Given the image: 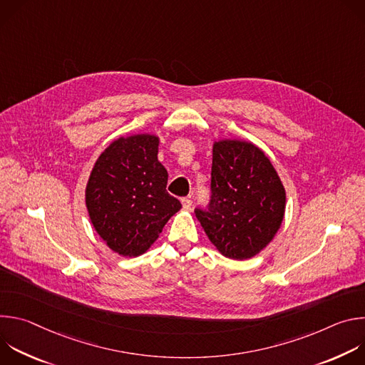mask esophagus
<instances>
[{
  "instance_id": "1",
  "label": "esophagus",
  "mask_w": 365,
  "mask_h": 365,
  "mask_svg": "<svg viewBox=\"0 0 365 365\" xmlns=\"http://www.w3.org/2000/svg\"><path fill=\"white\" fill-rule=\"evenodd\" d=\"M182 206H183L185 211H189L190 206H192V200H190L189 197H183V199H182Z\"/></svg>"
}]
</instances>
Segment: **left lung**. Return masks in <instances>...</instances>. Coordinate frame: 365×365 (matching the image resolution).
Masks as SVG:
<instances>
[{
	"instance_id": "obj_1",
	"label": "left lung",
	"mask_w": 365,
	"mask_h": 365,
	"mask_svg": "<svg viewBox=\"0 0 365 365\" xmlns=\"http://www.w3.org/2000/svg\"><path fill=\"white\" fill-rule=\"evenodd\" d=\"M211 178L210 210H196L197 221L224 257L252 258L273 241L286 211V190L272 160L251 141L217 140Z\"/></svg>"
}]
</instances>
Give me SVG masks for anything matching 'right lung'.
Returning <instances> with one entry per match:
<instances>
[{
    "mask_svg": "<svg viewBox=\"0 0 365 365\" xmlns=\"http://www.w3.org/2000/svg\"><path fill=\"white\" fill-rule=\"evenodd\" d=\"M160 137L127 134L96 159L85 189L88 215L107 247L138 257L159 238L180 202L166 192L168 170L159 162Z\"/></svg>",
    "mask_w": 365,
    "mask_h": 365,
    "instance_id": "obj_1",
    "label": "right lung"
}]
</instances>
